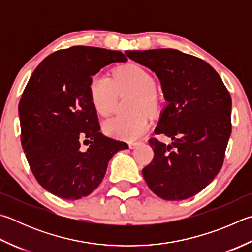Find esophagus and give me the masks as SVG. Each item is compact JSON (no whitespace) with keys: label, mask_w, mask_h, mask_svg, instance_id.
I'll return each instance as SVG.
<instances>
[{"label":"esophagus","mask_w":252,"mask_h":252,"mask_svg":"<svg viewBox=\"0 0 252 252\" xmlns=\"http://www.w3.org/2000/svg\"><path fill=\"white\" fill-rule=\"evenodd\" d=\"M140 143V142H138V141H131V142H129V148L130 149H134L136 145H138Z\"/></svg>","instance_id":"34e87169"}]
</instances>
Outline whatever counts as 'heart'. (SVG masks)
I'll list each match as a JSON object with an SVG mask.
<instances>
[{"label":"heart","instance_id":"heart-1","mask_svg":"<svg viewBox=\"0 0 252 252\" xmlns=\"http://www.w3.org/2000/svg\"><path fill=\"white\" fill-rule=\"evenodd\" d=\"M157 82L150 72L139 65H125L113 71V78L106 74L94 75L89 82V98L94 110L102 117L113 112L117 94L131 91L135 94L133 112L130 117H114L102 123V131L109 136L135 140L143 135L151 125L145 113L155 112L159 106Z\"/></svg>","mask_w":252,"mask_h":252}]
</instances>
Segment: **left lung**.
<instances>
[{"mask_svg":"<svg viewBox=\"0 0 252 252\" xmlns=\"http://www.w3.org/2000/svg\"><path fill=\"white\" fill-rule=\"evenodd\" d=\"M126 56L154 71L167 106L151 138L154 158L142 174L150 189L165 200L199 193L222 166L231 133V97L217 71L203 59L177 49L126 50Z\"/></svg>","mask_w":252,"mask_h":252,"instance_id":"left-lung-1","label":"left lung"}]
</instances>
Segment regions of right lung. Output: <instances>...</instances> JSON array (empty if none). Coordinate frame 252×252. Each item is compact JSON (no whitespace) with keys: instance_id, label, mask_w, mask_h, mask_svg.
Listing matches in <instances>:
<instances>
[{"instance_id":"obj_1","label":"right lung","mask_w":252,"mask_h":252,"mask_svg":"<svg viewBox=\"0 0 252 252\" xmlns=\"http://www.w3.org/2000/svg\"><path fill=\"white\" fill-rule=\"evenodd\" d=\"M126 61L117 50L72 46L50 54L31 76L18 104L21 142L36 181L49 193L86 197L102 182L113 155L127 149L99 132L89 98L93 76Z\"/></svg>"}]
</instances>
